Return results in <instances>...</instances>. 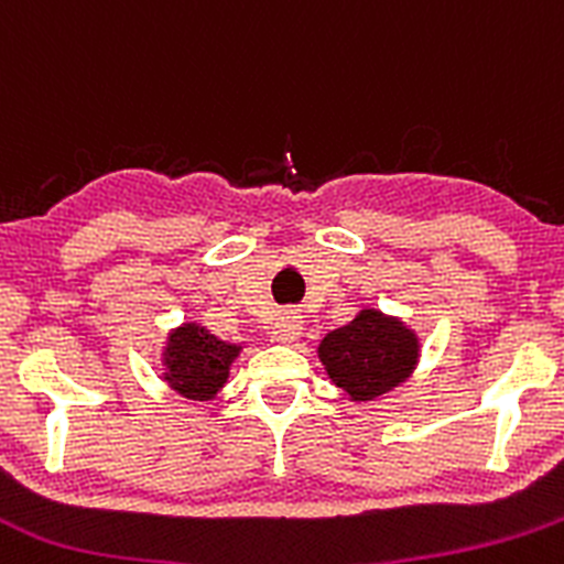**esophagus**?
Instances as JSON below:
<instances>
[{
	"instance_id": "34e87169",
	"label": "esophagus",
	"mask_w": 564,
	"mask_h": 564,
	"mask_svg": "<svg viewBox=\"0 0 564 564\" xmlns=\"http://www.w3.org/2000/svg\"><path fill=\"white\" fill-rule=\"evenodd\" d=\"M271 334H274L276 343H293L301 334V315L293 310H284L276 315L274 326H271Z\"/></svg>"
}]
</instances>
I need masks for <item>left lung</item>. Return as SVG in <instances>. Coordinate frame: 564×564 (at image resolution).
<instances>
[{
  "label": "left lung",
  "instance_id": "1",
  "mask_svg": "<svg viewBox=\"0 0 564 564\" xmlns=\"http://www.w3.org/2000/svg\"><path fill=\"white\" fill-rule=\"evenodd\" d=\"M416 337L381 312L361 310L323 337L321 361L328 378L354 400H372L409 378L416 365Z\"/></svg>",
  "mask_w": 564,
  "mask_h": 564
}]
</instances>
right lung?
<instances>
[{
	"instance_id": "obj_1",
	"label": "right lung",
	"mask_w": 564,
	"mask_h": 564,
	"mask_svg": "<svg viewBox=\"0 0 564 564\" xmlns=\"http://www.w3.org/2000/svg\"><path fill=\"white\" fill-rule=\"evenodd\" d=\"M238 345L221 343L208 328H177L166 345V381L188 400H210L230 376V361L238 356Z\"/></svg>"
}]
</instances>
